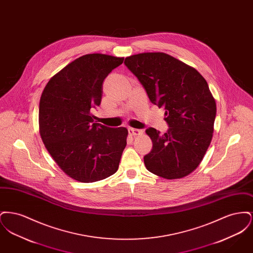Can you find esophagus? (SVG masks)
<instances>
[{
    "instance_id": "1",
    "label": "esophagus",
    "mask_w": 253,
    "mask_h": 253,
    "mask_svg": "<svg viewBox=\"0 0 253 253\" xmlns=\"http://www.w3.org/2000/svg\"><path fill=\"white\" fill-rule=\"evenodd\" d=\"M128 131H129V133L132 135V136H135V135H139V134H141L142 133V131L141 130H138V129H134V128H129L128 129Z\"/></svg>"
}]
</instances>
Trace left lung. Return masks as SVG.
<instances>
[{
	"label": "left lung",
	"mask_w": 253,
	"mask_h": 253,
	"mask_svg": "<svg viewBox=\"0 0 253 253\" xmlns=\"http://www.w3.org/2000/svg\"><path fill=\"white\" fill-rule=\"evenodd\" d=\"M128 69L144 86L150 100L165 109L168 132L146 130L153 142L144 157L149 171L165 179L189 175L201 163L212 139L216 103L202 75L163 52L127 57Z\"/></svg>",
	"instance_id": "obj_1"
}]
</instances>
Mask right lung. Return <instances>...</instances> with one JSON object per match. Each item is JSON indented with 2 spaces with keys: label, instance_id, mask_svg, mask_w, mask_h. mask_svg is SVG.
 I'll list each match as a JSON object with an SVG mask.
<instances>
[{
  "label": "right lung",
  "instance_id": "obj_1",
  "mask_svg": "<svg viewBox=\"0 0 253 253\" xmlns=\"http://www.w3.org/2000/svg\"><path fill=\"white\" fill-rule=\"evenodd\" d=\"M123 60L87 54L54 75L42 91L39 132L50 156L74 180H102L119 169L128 130L96 123L91 108L100 104L104 79Z\"/></svg>",
  "mask_w": 253,
  "mask_h": 253
}]
</instances>
